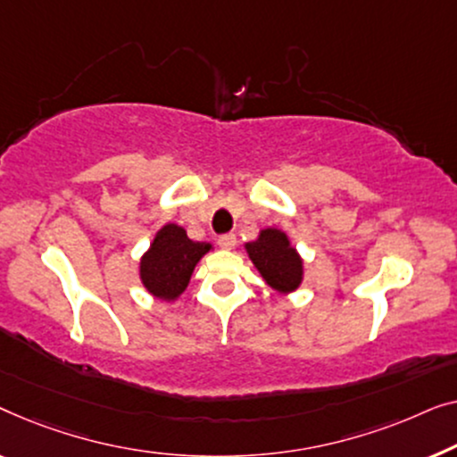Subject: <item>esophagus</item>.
<instances>
[{"label":"esophagus","instance_id":"obj_1","mask_svg":"<svg viewBox=\"0 0 457 457\" xmlns=\"http://www.w3.org/2000/svg\"><path fill=\"white\" fill-rule=\"evenodd\" d=\"M217 244H220L221 248L231 250V248L236 246V236L234 234H223V236L217 237Z\"/></svg>","mask_w":457,"mask_h":457}]
</instances>
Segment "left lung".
Segmentation results:
<instances>
[{"mask_svg": "<svg viewBox=\"0 0 457 457\" xmlns=\"http://www.w3.org/2000/svg\"><path fill=\"white\" fill-rule=\"evenodd\" d=\"M244 248H246L256 271L275 292L290 294L298 290L304 267H302L298 250L292 246L286 231L278 228L261 229L259 237L254 242H246Z\"/></svg>", "mask_w": 457, "mask_h": 457, "instance_id": "obj_1", "label": "left lung"}]
</instances>
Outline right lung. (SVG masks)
Wrapping results in <instances>:
<instances>
[{
	"label": "right lung",
	"instance_id": "1",
	"mask_svg": "<svg viewBox=\"0 0 457 457\" xmlns=\"http://www.w3.org/2000/svg\"><path fill=\"white\" fill-rule=\"evenodd\" d=\"M213 248L209 242H195L186 229L167 223L155 234L151 248L140 259V281L146 292L171 302L186 290L196 262Z\"/></svg>",
	"mask_w": 457,
	"mask_h": 457
}]
</instances>
